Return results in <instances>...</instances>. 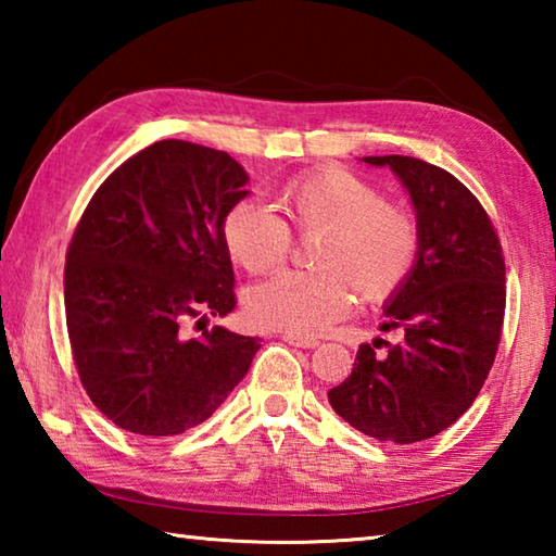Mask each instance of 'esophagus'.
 <instances>
[{
	"instance_id": "obj_1",
	"label": "esophagus",
	"mask_w": 556,
	"mask_h": 556,
	"mask_svg": "<svg viewBox=\"0 0 556 556\" xmlns=\"http://www.w3.org/2000/svg\"><path fill=\"white\" fill-rule=\"evenodd\" d=\"M289 345H296V348H316L318 341L316 338H304V336H294V333H285L281 336Z\"/></svg>"
}]
</instances>
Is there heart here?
Returning <instances> with one entry per match:
<instances>
[{
	"label": "heart",
	"instance_id": "heart-1",
	"mask_svg": "<svg viewBox=\"0 0 556 556\" xmlns=\"http://www.w3.org/2000/svg\"><path fill=\"white\" fill-rule=\"evenodd\" d=\"M285 220L252 201L223 215V248L250 275L279 267L289 257L291 230L321 235L314 250L318 271H279L248 294L252 321L294 336L324 333L363 299L392 296L412 275L419 230L407 211L382 201L380 191L345 168H316L279 188Z\"/></svg>",
	"mask_w": 556,
	"mask_h": 556
}]
</instances>
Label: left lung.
I'll return each instance as SVG.
<instances>
[{
	"mask_svg": "<svg viewBox=\"0 0 556 556\" xmlns=\"http://www.w3.org/2000/svg\"><path fill=\"white\" fill-rule=\"evenodd\" d=\"M390 166L417 213L419 252L384 304L397 345L357 348L353 372L328 392L338 417L390 444H414L454 425L493 368L505 316V260L483 205L444 168L414 156H365Z\"/></svg>",
	"mask_w": 556,
	"mask_h": 556,
	"instance_id": "8db88e82",
	"label": "left lung"
}]
</instances>
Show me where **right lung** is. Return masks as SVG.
<instances>
[{"label":"right lung","instance_id":"1","mask_svg":"<svg viewBox=\"0 0 556 556\" xmlns=\"http://www.w3.org/2000/svg\"><path fill=\"white\" fill-rule=\"evenodd\" d=\"M248 174L218 149L164 139L92 195L65 255V324L92 404L119 429L174 437L228 400L262 338L186 324L235 308L225 211Z\"/></svg>","mask_w":556,"mask_h":556}]
</instances>
